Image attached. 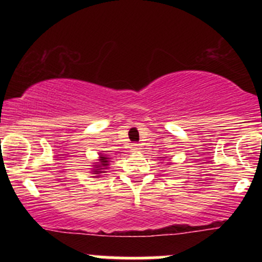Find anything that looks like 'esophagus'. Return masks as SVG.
<instances>
[{
    "mask_svg": "<svg viewBox=\"0 0 262 262\" xmlns=\"http://www.w3.org/2000/svg\"><path fill=\"white\" fill-rule=\"evenodd\" d=\"M140 149H141V146L139 145V144H133V145H132V151L139 152Z\"/></svg>",
    "mask_w": 262,
    "mask_h": 262,
    "instance_id": "obj_1",
    "label": "esophagus"
}]
</instances>
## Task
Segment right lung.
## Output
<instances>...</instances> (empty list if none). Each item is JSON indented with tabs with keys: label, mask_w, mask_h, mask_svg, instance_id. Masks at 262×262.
Returning a JSON list of instances; mask_svg holds the SVG:
<instances>
[{
	"label": "right lung",
	"mask_w": 262,
	"mask_h": 262,
	"mask_svg": "<svg viewBox=\"0 0 262 262\" xmlns=\"http://www.w3.org/2000/svg\"><path fill=\"white\" fill-rule=\"evenodd\" d=\"M110 162L111 158H108V155H104L103 151H101L98 154V159L96 162H92V177H96V179H100V177H104L106 173L108 172V169H110Z\"/></svg>",
	"instance_id": "right-lung-1"
}]
</instances>
